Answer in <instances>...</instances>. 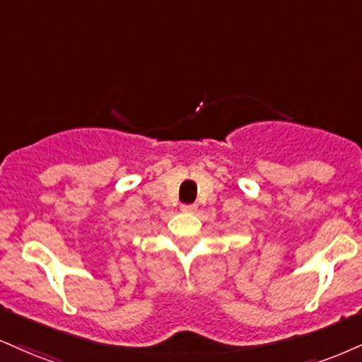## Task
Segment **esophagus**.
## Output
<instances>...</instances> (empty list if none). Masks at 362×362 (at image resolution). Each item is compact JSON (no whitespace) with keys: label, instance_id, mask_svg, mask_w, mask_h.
Instances as JSON below:
<instances>
[{"label":"esophagus","instance_id":"34e87169","mask_svg":"<svg viewBox=\"0 0 362 362\" xmlns=\"http://www.w3.org/2000/svg\"><path fill=\"white\" fill-rule=\"evenodd\" d=\"M180 209L184 212H195V211H197V206H195V204H184V206H182Z\"/></svg>","mask_w":362,"mask_h":362}]
</instances>
